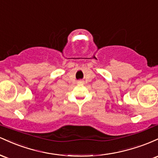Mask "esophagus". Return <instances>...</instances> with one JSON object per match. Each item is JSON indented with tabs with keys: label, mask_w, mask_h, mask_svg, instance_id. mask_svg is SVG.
Masks as SVG:
<instances>
[{
	"label": "esophagus",
	"mask_w": 158,
	"mask_h": 158,
	"mask_svg": "<svg viewBox=\"0 0 158 158\" xmlns=\"http://www.w3.org/2000/svg\"><path fill=\"white\" fill-rule=\"evenodd\" d=\"M78 83H82V81H81V80L78 81Z\"/></svg>",
	"instance_id": "esophagus-1"
}]
</instances>
